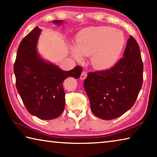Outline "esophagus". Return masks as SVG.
<instances>
[{"mask_svg": "<svg viewBox=\"0 0 157 157\" xmlns=\"http://www.w3.org/2000/svg\"><path fill=\"white\" fill-rule=\"evenodd\" d=\"M86 75H87V73L86 71H82V73H81V75H80V79H84L85 78H86Z\"/></svg>", "mask_w": 157, "mask_h": 157, "instance_id": "1", "label": "esophagus"}]
</instances>
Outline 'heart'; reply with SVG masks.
I'll return each mask as SVG.
<instances>
[{
	"instance_id": "heart-1",
	"label": "heart",
	"mask_w": 157,
	"mask_h": 157,
	"mask_svg": "<svg viewBox=\"0 0 157 157\" xmlns=\"http://www.w3.org/2000/svg\"><path fill=\"white\" fill-rule=\"evenodd\" d=\"M124 43L123 34L120 30L107 26L87 28L77 38L76 48L72 50L76 59L82 56H91L95 68L105 70L111 67L120 55Z\"/></svg>"
}]
</instances>
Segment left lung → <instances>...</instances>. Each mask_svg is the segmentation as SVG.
<instances>
[{"instance_id": "obj_1", "label": "left lung", "mask_w": 157, "mask_h": 157, "mask_svg": "<svg viewBox=\"0 0 157 157\" xmlns=\"http://www.w3.org/2000/svg\"><path fill=\"white\" fill-rule=\"evenodd\" d=\"M143 73L140 48L131 36L123 57L109 69L89 72L84 81L93 113L103 120H111L130 109L142 87Z\"/></svg>"}]
</instances>
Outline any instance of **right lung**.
Returning <instances> with one entry per match:
<instances>
[{"instance_id":"1","label":"right lung","mask_w":157,"mask_h":157,"mask_svg":"<svg viewBox=\"0 0 157 157\" xmlns=\"http://www.w3.org/2000/svg\"><path fill=\"white\" fill-rule=\"evenodd\" d=\"M53 22L60 24L62 21ZM40 33L36 27L21 41L14 65L16 86L29 113L42 120H52L65 107L63 81L68 77L79 78L82 68L77 66L63 71L41 59L36 49Z\"/></svg>"}]
</instances>
